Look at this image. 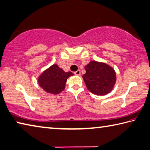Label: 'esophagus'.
<instances>
[{"label": "esophagus", "instance_id": "34e87169", "mask_svg": "<svg viewBox=\"0 0 150 150\" xmlns=\"http://www.w3.org/2000/svg\"><path fill=\"white\" fill-rule=\"evenodd\" d=\"M80 74H81V72H80V70H78L77 71L74 72V74H75V75L80 76Z\"/></svg>", "mask_w": 150, "mask_h": 150}]
</instances>
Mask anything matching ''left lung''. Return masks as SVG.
Instances as JSON below:
<instances>
[{"mask_svg":"<svg viewBox=\"0 0 150 150\" xmlns=\"http://www.w3.org/2000/svg\"><path fill=\"white\" fill-rule=\"evenodd\" d=\"M85 70L86 73L83 75V78L90 91L97 95H104L111 91L116 79L112 67L104 63L91 61Z\"/></svg>","mask_w":150,"mask_h":150,"instance_id":"obj_1","label":"left lung"}]
</instances>
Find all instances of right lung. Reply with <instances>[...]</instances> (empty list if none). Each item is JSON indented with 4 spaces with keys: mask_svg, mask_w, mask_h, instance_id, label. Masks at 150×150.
Here are the masks:
<instances>
[{
    "mask_svg": "<svg viewBox=\"0 0 150 150\" xmlns=\"http://www.w3.org/2000/svg\"><path fill=\"white\" fill-rule=\"evenodd\" d=\"M73 75L72 72H65L57 64H53L40 75L38 83L47 93L58 94L64 89L67 78Z\"/></svg>",
    "mask_w": 150,
    "mask_h": 150,
    "instance_id": "right-lung-1",
    "label": "right lung"
}]
</instances>
